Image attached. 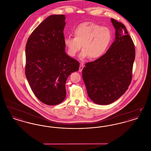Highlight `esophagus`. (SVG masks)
I'll return each instance as SVG.
<instances>
[{"instance_id": "obj_1", "label": "esophagus", "mask_w": 151, "mask_h": 151, "mask_svg": "<svg viewBox=\"0 0 151 151\" xmlns=\"http://www.w3.org/2000/svg\"><path fill=\"white\" fill-rule=\"evenodd\" d=\"M84 67V65H83V63H80V67H79V72H81V71H82V70H83Z\"/></svg>"}]
</instances>
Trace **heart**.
<instances>
[{
    "mask_svg": "<svg viewBox=\"0 0 151 151\" xmlns=\"http://www.w3.org/2000/svg\"><path fill=\"white\" fill-rule=\"evenodd\" d=\"M73 36H65L63 42L69 56L73 57L81 48V59H94L102 56L108 49L111 40L109 29L92 22L79 24L73 31Z\"/></svg>",
    "mask_w": 151,
    "mask_h": 151,
    "instance_id": "obj_1",
    "label": "heart"
}]
</instances>
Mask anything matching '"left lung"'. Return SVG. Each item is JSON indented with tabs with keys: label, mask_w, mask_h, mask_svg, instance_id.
I'll use <instances>...</instances> for the list:
<instances>
[{
	"label": "left lung",
	"mask_w": 151,
	"mask_h": 151,
	"mask_svg": "<svg viewBox=\"0 0 151 151\" xmlns=\"http://www.w3.org/2000/svg\"><path fill=\"white\" fill-rule=\"evenodd\" d=\"M111 21L115 41L104 55L86 63L82 71L88 96L102 105L114 102L128 89L135 58V45L124 25L114 19Z\"/></svg>",
	"instance_id": "1"
}]
</instances>
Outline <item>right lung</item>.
<instances>
[{
  "instance_id": "1",
  "label": "right lung",
  "mask_w": 151,
  "mask_h": 151,
  "mask_svg": "<svg viewBox=\"0 0 151 151\" xmlns=\"http://www.w3.org/2000/svg\"><path fill=\"white\" fill-rule=\"evenodd\" d=\"M64 14L51 15L29 36L25 47V72L37 98L48 105L65 100V83L79 62L65 52Z\"/></svg>"
}]
</instances>
